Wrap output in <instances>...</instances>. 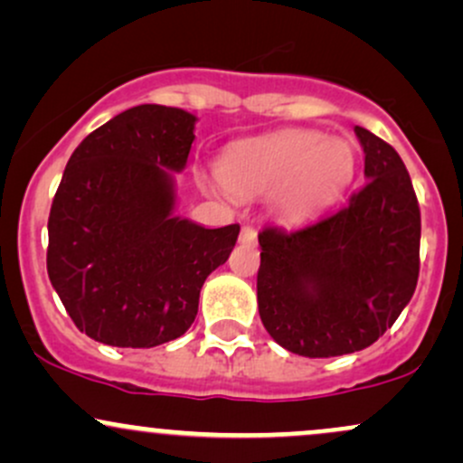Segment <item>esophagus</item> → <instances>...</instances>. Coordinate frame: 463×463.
Listing matches in <instances>:
<instances>
[{"instance_id":"34e87169","label":"esophagus","mask_w":463,"mask_h":463,"mask_svg":"<svg viewBox=\"0 0 463 463\" xmlns=\"http://www.w3.org/2000/svg\"><path fill=\"white\" fill-rule=\"evenodd\" d=\"M239 241L241 243H257V231L252 226H243L241 235H239Z\"/></svg>"}]
</instances>
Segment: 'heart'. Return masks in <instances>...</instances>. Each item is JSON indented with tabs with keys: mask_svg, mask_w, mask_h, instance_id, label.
<instances>
[{
	"mask_svg": "<svg viewBox=\"0 0 463 463\" xmlns=\"http://www.w3.org/2000/svg\"><path fill=\"white\" fill-rule=\"evenodd\" d=\"M354 147L342 137L291 128L239 143L222 158L220 178L232 195H268L276 209L302 220L333 204L353 183Z\"/></svg>",
	"mask_w": 463,
	"mask_h": 463,
	"instance_id": "obj_1",
	"label": "heart"
}]
</instances>
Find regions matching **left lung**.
<instances>
[{
	"instance_id": "8db88e82",
	"label": "left lung",
	"mask_w": 463,
	"mask_h": 463,
	"mask_svg": "<svg viewBox=\"0 0 463 463\" xmlns=\"http://www.w3.org/2000/svg\"><path fill=\"white\" fill-rule=\"evenodd\" d=\"M368 183L339 209L300 228L259 232V316L289 353H357L383 335L416 291L420 206L390 143L354 126Z\"/></svg>"
}]
</instances>
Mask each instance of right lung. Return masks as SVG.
Instances as JSON below:
<instances>
[{
    "instance_id": "add662e5",
    "label": "right lung",
    "mask_w": 463,
    "mask_h": 463,
    "mask_svg": "<svg viewBox=\"0 0 463 463\" xmlns=\"http://www.w3.org/2000/svg\"><path fill=\"white\" fill-rule=\"evenodd\" d=\"M195 115L161 104L124 110L69 158L52 202L47 274L95 342L152 348L187 333L206 276L226 263L239 224L174 215Z\"/></svg>"
}]
</instances>
